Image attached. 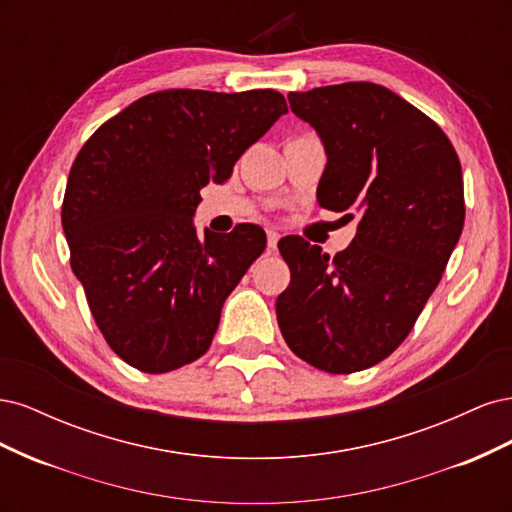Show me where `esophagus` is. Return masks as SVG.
<instances>
[{"label":"esophagus","instance_id":"obj_1","mask_svg":"<svg viewBox=\"0 0 512 512\" xmlns=\"http://www.w3.org/2000/svg\"><path fill=\"white\" fill-rule=\"evenodd\" d=\"M280 239H282V235L277 230H267V245H269V250H275L277 247V243H280Z\"/></svg>","mask_w":512,"mask_h":512}]
</instances>
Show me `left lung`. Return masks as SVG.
<instances>
[{"label":"left lung","mask_w":512,"mask_h":512,"mask_svg":"<svg viewBox=\"0 0 512 512\" xmlns=\"http://www.w3.org/2000/svg\"><path fill=\"white\" fill-rule=\"evenodd\" d=\"M288 102L327 151L318 205L361 220L335 256L280 239L290 284L277 324L299 359L352 374L404 342L440 284L466 220L461 164L438 123L382 85L290 91Z\"/></svg>","instance_id":"1"}]
</instances>
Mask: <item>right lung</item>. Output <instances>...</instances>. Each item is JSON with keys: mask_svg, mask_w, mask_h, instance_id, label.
Instances as JSON below:
<instances>
[{"mask_svg": "<svg viewBox=\"0 0 512 512\" xmlns=\"http://www.w3.org/2000/svg\"><path fill=\"white\" fill-rule=\"evenodd\" d=\"M284 113L273 89H166L123 108L79 151L61 226L98 329L128 365L166 374L209 350L267 235L239 224L198 237L200 190L224 183Z\"/></svg>", "mask_w": 512, "mask_h": 512, "instance_id": "obj_1", "label": "right lung"}]
</instances>
